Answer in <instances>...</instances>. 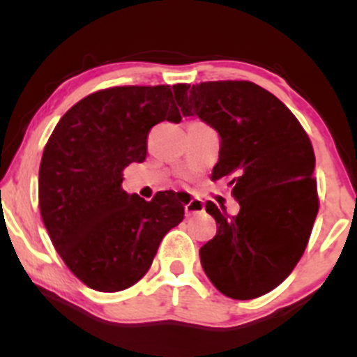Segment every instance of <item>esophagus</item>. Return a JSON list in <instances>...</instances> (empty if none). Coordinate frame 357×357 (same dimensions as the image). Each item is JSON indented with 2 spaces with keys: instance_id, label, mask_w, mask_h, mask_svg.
<instances>
[{
  "instance_id": "34e87169",
  "label": "esophagus",
  "mask_w": 357,
  "mask_h": 357,
  "mask_svg": "<svg viewBox=\"0 0 357 357\" xmlns=\"http://www.w3.org/2000/svg\"><path fill=\"white\" fill-rule=\"evenodd\" d=\"M203 211H204V203L198 198H192L184 204V213H186V216H192L196 215V213H203Z\"/></svg>"
}]
</instances>
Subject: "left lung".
Listing matches in <instances>:
<instances>
[{
	"mask_svg": "<svg viewBox=\"0 0 357 357\" xmlns=\"http://www.w3.org/2000/svg\"><path fill=\"white\" fill-rule=\"evenodd\" d=\"M183 116L218 130L213 179L230 178L236 216L206 202L216 235L199 248L204 273L223 296L250 301L278 287L304 255L319 211L315 155L297 117L248 80L174 85Z\"/></svg>",
	"mask_w": 357,
	"mask_h": 357,
	"instance_id": "1",
	"label": "left lung"
}]
</instances>
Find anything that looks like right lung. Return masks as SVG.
<instances>
[{"label":"right lung","instance_id":"right-lung-1","mask_svg":"<svg viewBox=\"0 0 357 357\" xmlns=\"http://www.w3.org/2000/svg\"><path fill=\"white\" fill-rule=\"evenodd\" d=\"M162 121H181L169 85L102 89L68 109L45 146L40 213L61 260L90 289L119 292L141 280L184 218L183 192L146 202L122 190L124 169L144 161Z\"/></svg>","mask_w":357,"mask_h":357}]
</instances>
